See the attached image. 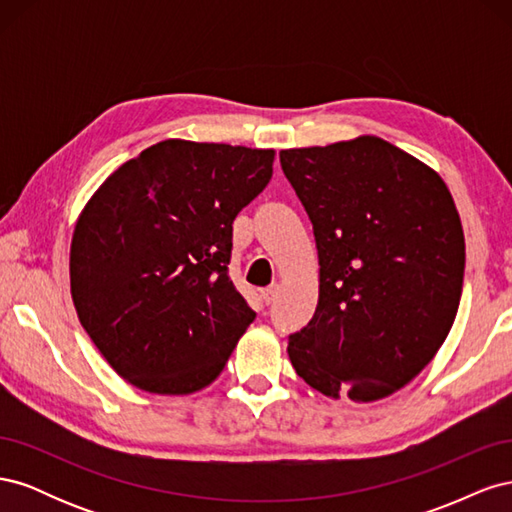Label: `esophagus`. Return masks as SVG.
I'll return each mask as SVG.
<instances>
[{
	"instance_id": "34e87169",
	"label": "esophagus",
	"mask_w": 512,
	"mask_h": 512,
	"mask_svg": "<svg viewBox=\"0 0 512 512\" xmlns=\"http://www.w3.org/2000/svg\"><path fill=\"white\" fill-rule=\"evenodd\" d=\"M260 292H262V301H265V303H273V301H275V297H277V292H280V286L273 284V286L262 288Z\"/></svg>"
}]
</instances>
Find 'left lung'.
Instances as JSON below:
<instances>
[{"mask_svg": "<svg viewBox=\"0 0 512 512\" xmlns=\"http://www.w3.org/2000/svg\"><path fill=\"white\" fill-rule=\"evenodd\" d=\"M314 226L316 314L288 356L318 393L393 395L436 356L463 288L466 239L436 170L378 136L280 151Z\"/></svg>", "mask_w": 512, "mask_h": 512, "instance_id": "1", "label": "left lung"}]
</instances>
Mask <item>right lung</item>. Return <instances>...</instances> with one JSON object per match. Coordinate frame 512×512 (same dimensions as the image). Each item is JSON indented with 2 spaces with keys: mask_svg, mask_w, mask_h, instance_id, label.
<instances>
[{
  "mask_svg": "<svg viewBox=\"0 0 512 512\" xmlns=\"http://www.w3.org/2000/svg\"><path fill=\"white\" fill-rule=\"evenodd\" d=\"M273 160V149L168 138L87 200L70 245L72 301L136 389H205L256 318L228 275L232 222L267 188Z\"/></svg>",
  "mask_w": 512,
  "mask_h": 512,
  "instance_id": "add662e5",
  "label": "right lung"
}]
</instances>
